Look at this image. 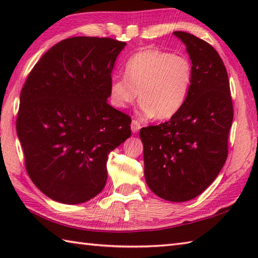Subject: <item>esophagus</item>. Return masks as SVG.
Here are the masks:
<instances>
[{"label":"esophagus","mask_w":258,"mask_h":258,"mask_svg":"<svg viewBox=\"0 0 258 258\" xmlns=\"http://www.w3.org/2000/svg\"><path fill=\"white\" fill-rule=\"evenodd\" d=\"M141 124H140V122H138V120H135V119H133L132 120V123H131V128H132V132L133 133H136V132H139V131L141 130Z\"/></svg>","instance_id":"obj_1"}]
</instances>
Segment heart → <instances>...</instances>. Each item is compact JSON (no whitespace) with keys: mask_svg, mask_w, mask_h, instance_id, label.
<instances>
[{"mask_svg":"<svg viewBox=\"0 0 258 258\" xmlns=\"http://www.w3.org/2000/svg\"><path fill=\"white\" fill-rule=\"evenodd\" d=\"M193 68L188 57L156 48L134 54L124 68V78H113L109 84V101L123 109L136 97L144 116L168 119L176 115L187 100Z\"/></svg>","mask_w":258,"mask_h":258,"instance_id":"obj_1","label":"heart"}]
</instances>
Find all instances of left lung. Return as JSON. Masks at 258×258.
<instances>
[{
    "label": "left lung",
    "mask_w": 258,
    "mask_h": 258,
    "mask_svg": "<svg viewBox=\"0 0 258 258\" xmlns=\"http://www.w3.org/2000/svg\"><path fill=\"white\" fill-rule=\"evenodd\" d=\"M193 68V83L179 112L165 123L141 128L144 174L153 193L169 202L202 194L228 154L233 102L225 65L211 44L176 31Z\"/></svg>",
    "instance_id": "left-lung-1"
}]
</instances>
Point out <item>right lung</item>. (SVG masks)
I'll return each instance as SVG.
<instances>
[{"label": "right lung", "mask_w": 258, "mask_h": 258, "mask_svg": "<svg viewBox=\"0 0 258 258\" xmlns=\"http://www.w3.org/2000/svg\"><path fill=\"white\" fill-rule=\"evenodd\" d=\"M125 45L109 37H70L27 76L16 132L27 174L54 201L80 204L95 197L106 183L108 154L131 136V117L107 103Z\"/></svg>", "instance_id": "add662e5"}]
</instances>
